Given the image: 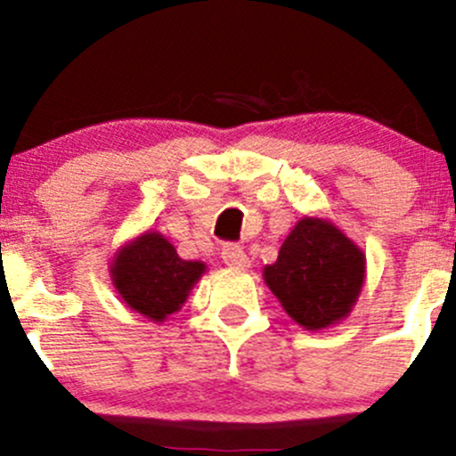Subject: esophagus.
<instances>
[{
    "label": "esophagus",
    "instance_id": "obj_1",
    "mask_svg": "<svg viewBox=\"0 0 456 456\" xmlns=\"http://www.w3.org/2000/svg\"><path fill=\"white\" fill-rule=\"evenodd\" d=\"M221 257H223L224 264H227L229 268H233V270H246L250 265L248 257H246V253L242 248H240L238 244H224Z\"/></svg>",
    "mask_w": 456,
    "mask_h": 456
}]
</instances>
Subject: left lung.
<instances>
[{"instance_id": "8db88e82", "label": "left lung", "mask_w": 456, "mask_h": 456, "mask_svg": "<svg viewBox=\"0 0 456 456\" xmlns=\"http://www.w3.org/2000/svg\"><path fill=\"white\" fill-rule=\"evenodd\" d=\"M364 272V253L341 229L305 216L285 238L279 259L264 268V279L296 323L323 330L352 313Z\"/></svg>"}]
</instances>
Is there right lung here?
I'll use <instances>...</instances> for the list:
<instances>
[{"mask_svg":"<svg viewBox=\"0 0 456 456\" xmlns=\"http://www.w3.org/2000/svg\"><path fill=\"white\" fill-rule=\"evenodd\" d=\"M111 281L122 300L151 322L180 311L206 272L203 261H186L159 232H145L115 253Z\"/></svg>","mask_w":456,"mask_h":456,"instance_id":"1","label":"right lung"}]
</instances>
